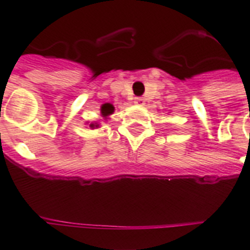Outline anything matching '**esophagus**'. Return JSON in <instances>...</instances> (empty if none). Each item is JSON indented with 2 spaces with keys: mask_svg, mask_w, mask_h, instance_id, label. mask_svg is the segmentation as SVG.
Returning <instances> with one entry per match:
<instances>
[{
  "mask_svg": "<svg viewBox=\"0 0 250 250\" xmlns=\"http://www.w3.org/2000/svg\"><path fill=\"white\" fill-rule=\"evenodd\" d=\"M135 104H137V105H145V100L143 97H136L135 98Z\"/></svg>",
  "mask_w": 250,
  "mask_h": 250,
  "instance_id": "obj_1",
  "label": "esophagus"
}]
</instances>
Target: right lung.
<instances>
[{
    "label": "right lung",
    "instance_id": "obj_1",
    "mask_svg": "<svg viewBox=\"0 0 250 250\" xmlns=\"http://www.w3.org/2000/svg\"><path fill=\"white\" fill-rule=\"evenodd\" d=\"M113 113H114V106L111 105V104H104V105L101 106V115L104 118L109 117L110 114H113ZM89 127H90V128H94V127L97 128L98 125H97V123H94V125H93V123H90Z\"/></svg>",
    "mask_w": 250,
    "mask_h": 250
}]
</instances>
